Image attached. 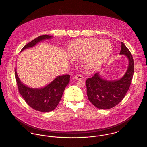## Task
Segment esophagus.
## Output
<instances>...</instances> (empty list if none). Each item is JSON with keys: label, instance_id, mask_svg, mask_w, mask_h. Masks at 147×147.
<instances>
[{"label": "esophagus", "instance_id": "34e87169", "mask_svg": "<svg viewBox=\"0 0 147 147\" xmlns=\"http://www.w3.org/2000/svg\"><path fill=\"white\" fill-rule=\"evenodd\" d=\"M74 78L76 79H77V80H81V79H82L83 78V77L82 75H80V74H77L76 76H75Z\"/></svg>", "mask_w": 147, "mask_h": 147}]
</instances>
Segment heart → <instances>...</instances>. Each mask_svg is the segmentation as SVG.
<instances>
[{
	"mask_svg": "<svg viewBox=\"0 0 147 147\" xmlns=\"http://www.w3.org/2000/svg\"><path fill=\"white\" fill-rule=\"evenodd\" d=\"M111 51L110 42L99 41L96 38L80 39L71 43L68 53L72 58L84 57V67L90 70H95L110 56Z\"/></svg>",
	"mask_w": 147,
	"mask_h": 147,
	"instance_id": "b5f03b06",
	"label": "heart"
}]
</instances>
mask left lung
I'll return each mask as SVG.
<instances>
[{
	"label": "left lung",
	"mask_w": 147,
	"mask_h": 147,
	"mask_svg": "<svg viewBox=\"0 0 147 147\" xmlns=\"http://www.w3.org/2000/svg\"><path fill=\"white\" fill-rule=\"evenodd\" d=\"M119 54L126 56L129 62L126 73L121 79L107 80L97 73L86 80L88 99L98 109H109L119 104L125 96L131 84L134 73L133 57L123 42H121Z\"/></svg>",
	"instance_id": "obj_1"
}]
</instances>
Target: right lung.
Masks as SVG:
<instances>
[{
    "instance_id": "add662e5",
    "label": "right lung",
    "mask_w": 147,
    "mask_h": 147,
    "mask_svg": "<svg viewBox=\"0 0 147 147\" xmlns=\"http://www.w3.org/2000/svg\"><path fill=\"white\" fill-rule=\"evenodd\" d=\"M52 36L44 35L40 36L26 45L21 50L34 47L37 43L46 39H50ZM15 79L19 92L25 102L31 107L36 111L46 112L53 110L63 95L66 86L70 80V76L65 74L56 77L47 86L40 89L31 88L23 84L18 77L16 69L15 70Z\"/></svg>"
}]
</instances>
